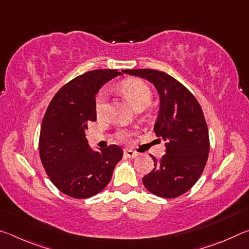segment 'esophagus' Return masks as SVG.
Returning <instances> with one entry per match:
<instances>
[{
	"label": "esophagus",
	"instance_id": "obj_1",
	"mask_svg": "<svg viewBox=\"0 0 249 249\" xmlns=\"http://www.w3.org/2000/svg\"><path fill=\"white\" fill-rule=\"evenodd\" d=\"M124 155L126 156V157H128V158H136L137 156H138V154L136 153V151H133V150H130V149L124 150Z\"/></svg>",
	"mask_w": 249,
	"mask_h": 249
}]
</instances>
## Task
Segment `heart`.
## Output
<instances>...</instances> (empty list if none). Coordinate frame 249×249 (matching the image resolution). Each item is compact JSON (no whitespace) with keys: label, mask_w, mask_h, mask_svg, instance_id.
Here are the masks:
<instances>
[{"label":"heart","mask_w":249,"mask_h":249,"mask_svg":"<svg viewBox=\"0 0 249 249\" xmlns=\"http://www.w3.org/2000/svg\"><path fill=\"white\" fill-rule=\"evenodd\" d=\"M121 91L132 102L136 109L147 107L151 103V100H153V92H151L148 84H146L144 81H141V80H126L121 84ZM107 109V92L102 91L96 96L95 112L98 116H103Z\"/></svg>","instance_id":"heart-1"}]
</instances>
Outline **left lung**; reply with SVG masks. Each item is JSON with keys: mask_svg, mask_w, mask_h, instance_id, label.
Returning <instances> with one entry per match:
<instances>
[{"mask_svg": "<svg viewBox=\"0 0 249 249\" xmlns=\"http://www.w3.org/2000/svg\"><path fill=\"white\" fill-rule=\"evenodd\" d=\"M148 80L158 91L160 108L154 130L166 142V154L142 178L145 188L166 199L177 197L195 185L204 170L210 151L208 125L199 102L178 80L153 69L123 70Z\"/></svg>", "mask_w": 249, "mask_h": 249, "instance_id": "8db88e82", "label": "left lung"}]
</instances>
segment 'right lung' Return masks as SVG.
<instances>
[{"instance_id": "1", "label": "right lung", "mask_w": 249, "mask_h": 249, "mask_svg": "<svg viewBox=\"0 0 249 249\" xmlns=\"http://www.w3.org/2000/svg\"><path fill=\"white\" fill-rule=\"evenodd\" d=\"M117 70L88 71L59 90L45 113L39 135L41 162L52 182L75 199L98 195L123 157L120 146L95 151L86 138L88 123L96 120L95 95Z\"/></svg>"}]
</instances>
